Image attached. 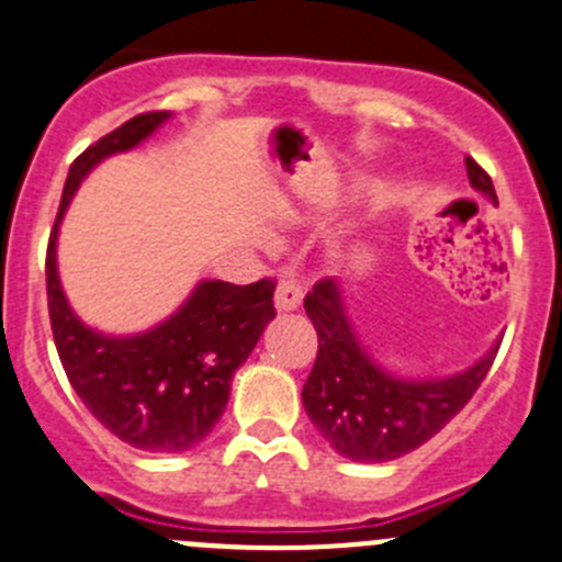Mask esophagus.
Here are the masks:
<instances>
[{
	"label": "esophagus",
	"instance_id": "34e87169",
	"mask_svg": "<svg viewBox=\"0 0 562 562\" xmlns=\"http://www.w3.org/2000/svg\"><path fill=\"white\" fill-rule=\"evenodd\" d=\"M272 303H276V312H297V308H301L303 290L295 278H281V281H278Z\"/></svg>",
	"mask_w": 562,
	"mask_h": 562
}]
</instances>
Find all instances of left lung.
<instances>
[{
  "instance_id": "1",
  "label": "left lung",
  "mask_w": 562,
  "mask_h": 562,
  "mask_svg": "<svg viewBox=\"0 0 562 562\" xmlns=\"http://www.w3.org/2000/svg\"><path fill=\"white\" fill-rule=\"evenodd\" d=\"M469 184L496 204L488 173L467 157ZM319 336L317 361L303 386V408L323 438L358 463H386L436 436L488 375L499 339L472 367L445 378H403L378 364L347 317L336 278H323L306 301Z\"/></svg>"
}]
</instances>
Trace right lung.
I'll list each match as a JSON object with an SVG mask.
<instances>
[{
  "instance_id": "right-lung-1",
  "label": "right lung",
  "mask_w": 562,
  "mask_h": 562,
  "mask_svg": "<svg viewBox=\"0 0 562 562\" xmlns=\"http://www.w3.org/2000/svg\"><path fill=\"white\" fill-rule=\"evenodd\" d=\"M170 117L146 112L79 154L63 187L46 250L49 317L63 370L85 408L121 441L143 452H187L212 432L272 312V281H198L168 319L140 334H101L68 303L57 272V234L71 198L95 165L140 146Z\"/></svg>"
}]
</instances>
